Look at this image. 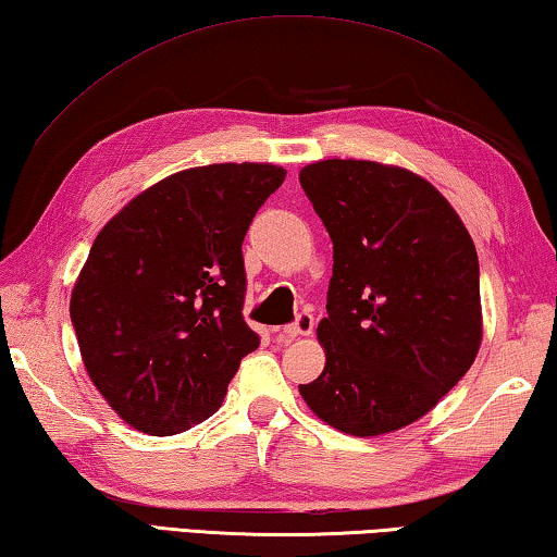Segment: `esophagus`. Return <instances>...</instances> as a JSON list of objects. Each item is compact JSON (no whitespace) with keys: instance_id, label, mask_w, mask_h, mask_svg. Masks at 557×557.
Wrapping results in <instances>:
<instances>
[{"instance_id":"34e87169","label":"esophagus","mask_w":557,"mask_h":557,"mask_svg":"<svg viewBox=\"0 0 557 557\" xmlns=\"http://www.w3.org/2000/svg\"><path fill=\"white\" fill-rule=\"evenodd\" d=\"M311 331H313V317H311V313H307V311H301L295 323H289V326H285V329L280 331V336L292 341V338H297V336H309Z\"/></svg>"}]
</instances>
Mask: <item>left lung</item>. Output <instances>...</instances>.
Here are the masks:
<instances>
[{
  "label": "left lung",
  "mask_w": 557,
  "mask_h": 557,
  "mask_svg": "<svg viewBox=\"0 0 557 557\" xmlns=\"http://www.w3.org/2000/svg\"><path fill=\"white\" fill-rule=\"evenodd\" d=\"M333 240L309 409L350 436H382L429 413L482 341L480 262L441 191L404 168L321 160L299 173Z\"/></svg>",
  "instance_id": "obj_1"
}]
</instances>
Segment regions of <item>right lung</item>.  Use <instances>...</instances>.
I'll return each mask as SVG.
<instances>
[{"label":"right lung","instance_id":"right-lung-1","mask_svg":"<svg viewBox=\"0 0 557 557\" xmlns=\"http://www.w3.org/2000/svg\"><path fill=\"white\" fill-rule=\"evenodd\" d=\"M270 163L189 168L140 191L99 231L70 297L89 380L128 426L201 423L260 346L244 321V238L285 182Z\"/></svg>","mask_w":557,"mask_h":557}]
</instances>
